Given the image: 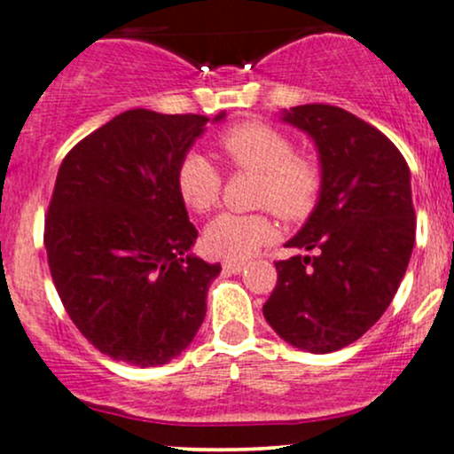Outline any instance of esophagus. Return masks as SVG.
Returning a JSON list of instances; mask_svg holds the SVG:
<instances>
[{"mask_svg": "<svg viewBox=\"0 0 454 454\" xmlns=\"http://www.w3.org/2000/svg\"><path fill=\"white\" fill-rule=\"evenodd\" d=\"M222 267H223V270H226V273L239 275V273H243V270H245V262H223Z\"/></svg>", "mask_w": 454, "mask_h": 454, "instance_id": "1", "label": "esophagus"}]
</instances>
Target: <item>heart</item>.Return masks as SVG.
I'll return each instance as SVG.
<instances>
[{"mask_svg": "<svg viewBox=\"0 0 454 454\" xmlns=\"http://www.w3.org/2000/svg\"><path fill=\"white\" fill-rule=\"evenodd\" d=\"M223 160L234 170L258 173L254 205L269 207L286 222H301L314 211L322 192V170L314 158L294 153L288 134L262 121H241L217 138ZM176 192L194 213H207L220 202L222 173L202 153H185L176 166ZM267 211L222 213L207 226L202 247L211 258L241 262L273 239Z\"/></svg>", "mask_w": 454, "mask_h": 454, "instance_id": "b5f03b06", "label": "heart"}]
</instances>
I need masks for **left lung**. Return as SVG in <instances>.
Instances as JSON below:
<instances>
[{
    "label": "left lung",
    "mask_w": 454,
    "mask_h": 454,
    "mask_svg": "<svg viewBox=\"0 0 454 454\" xmlns=\"http://www.w3.org/2000/svg\"><path fill=\"white\" fill-rule=\"evenodd\" d=\"M316 140L322 192L286 247L314 256L278 260L262 314L281 340L326 354L369 331L397 293L416 237L410 168L380 129L331 104L284 113Z\"/></svg>",
    "instance_id": "1"
}]
</instances>
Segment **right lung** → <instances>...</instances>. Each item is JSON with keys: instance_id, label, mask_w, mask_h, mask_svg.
Segmentation results:
<instances>
[{"instance_id": "obj_1", "label": "right lung", "mask_w": 454, "mask_h": 454, "mask_svg": "<svg viewBox=\"0 0 454 454\" xmlns=\"http://www.w3.org/2000/svg\"><path fill=\"white\" fill-rule=\"evenodd\" d=\"M207 123L205 114L134 108L59 166L44 220L51 278L82 337L114 361L168 363L205 320L222 267L187 254L198 231L175 175Z\"/></svg>"}]
</instances>
